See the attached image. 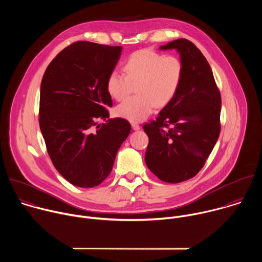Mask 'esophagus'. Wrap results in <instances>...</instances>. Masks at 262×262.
<instances>
[{
  "instance_id": "obj_1",
  "label": "esophagus",
  "mask_w": 262,
  "mask_h": 262,
  "mask_svg": "<svg viewBox=\"0 0 262 262\" xmlns=\"http://www.w3.org/2000/svg\"><path fill=\"white\" fill-rule=\"evenodd\" d=\"M132 126H133V129H135V130H139L140 129V125L138 124V123H136V122H133L132 123Z\"/></svg>"
}]
</instances>
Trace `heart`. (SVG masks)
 <instances>
[{
	"label": "heart",
	"mask_w": 262,
	"mask_h": 262,
	"mask_svg": "<svg viewBox=\"0 0 262 262\" xmlns=\"http://www.w3.org/2000/svg\"><path fill=\"white\" fill-rule=\"evenodd\" d=\"M124 74L112 70L106 78L105 88L111 97L121 100L132 93L137 95L116 106V115L136 122L150 115L156 105H167L178 92L183 64L174 55H162L151 50L133 53L123 63Z\"/></svg>",
	"instance_id": "obj_1"
}]
</instances>
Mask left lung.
<instances>
[{"label":"left lung","mask_w":262,"mask_h":262,"mask_svg":"<svg viewBox=\"0 0 262 262\" xmlns=\"http://www.w3.org/2000/svg\"><path fill=\"white\" fill-rule=\"evenodd\" d=\"M161 49L177 50L183 78L157 119L143 125L149 138L145 163L161 180L178 183L197 175L212 151L221 130L222 100L211 68L193 42L181 38Z\"/></svg>","instance_id":"1"}]
</instances>
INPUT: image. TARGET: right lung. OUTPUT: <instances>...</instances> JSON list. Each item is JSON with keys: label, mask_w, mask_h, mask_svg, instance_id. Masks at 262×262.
I'll list each match as a JSON object with an SVG mask.
<instances>
[{"label": "right lung", "mask_w": 262, "mask_h": 262, "mask_svg": "<svg viewBox=\"0 0 262 262\" xmlns=\"http://www.w3.org/2000/svg\"><path fill=\"white\" fill-rule=\"evenodd\" d=\"M121 51L77 41L53 59L41 81L39 125L48 154L58 172L80 188L99 185L110 175L132 129L123 118L107 119L113 101L105 82Z\"/></svg>", "instance_id": "1"}]
</instances>
